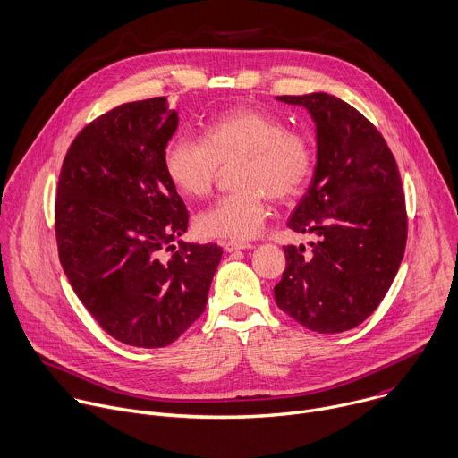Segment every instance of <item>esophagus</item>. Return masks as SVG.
Returning <instances> with one entry per match:
<instances>
[{"label": "esophagus", "mask_w": 458, "mask_h": 458, "mask_svg": "<svg viewBox=\"0 0 458 458\" xmlns=\"http://www.w3.org/2000/svg\"><path fill=\"white\" fill-rule=\"evenodd\" d=\"M223 248H225L228 253H233V251H239V250H250V248H253V244L242 242V241H225V242H223Z\"/></svg>", "instance_id": "obj_1"}]
</instances>
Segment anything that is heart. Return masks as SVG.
Instances as JSON below:
<instances>
[{"instance_id": "b5f03b06", "label": "heart", "mask_w": 458, "mask_h": 458, "mask_svg": "<svg viewBox=\"0 0 458 458\" xmlns=\"http://www.w3.org/2000/svg\"><path fill=\"white\" fill-rule=\"evenodd\" d=\"M239 189L203 210L196 230L203 237L246 241L259 233L269 208L267 196L287 201L308 185L315 147L308 134L257 107H237L207 122L201 141L174 136L164 148V171L178 194L205 198L219 165L233 164Z\"/></svg>"}]
</instances>
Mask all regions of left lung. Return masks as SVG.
Returning <instances> with one entry per match:
<instances>
[{
	"label": "left lung",
	"mask_w": 458,
	"mask_h": 458,
	"mask_svg": "<svg viewBox=\"0 0 458 458\" xmlns=\"http://www.w3.org/2000/svg\"><path fill=\"white\" fill-rule=\"evenodd\" d=\"M317 125L313 182L287 226L313 235L284 246L276 306L315 333H344L365 322L390 289L406 246L401 176L381 132L351 104L327 93L282 95Z\"/></svg>",
	"instance_id": "left-lung-1"
}]
</instances>
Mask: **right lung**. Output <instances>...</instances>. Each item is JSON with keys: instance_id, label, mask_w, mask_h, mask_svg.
Masks as SVG:
<instances>
[{"instance_id": "obj_1", "label": "right lung", "mask_w": 458, "mask_h": 458, "mask_svg": "<svg viewBox=\"0 0 458 458\" xmlns=\"http://www.w3.org/2000/svg\"><path fill=\"white\" fill-rule=\"evenodd\" d=\"M176 129L167 97L122 104L77 134L59 176L63 269L97 324L132 347H165L203 315L223 255L217 244H172L189 225L164 171Z\"/></svg>"}]
</instances>
